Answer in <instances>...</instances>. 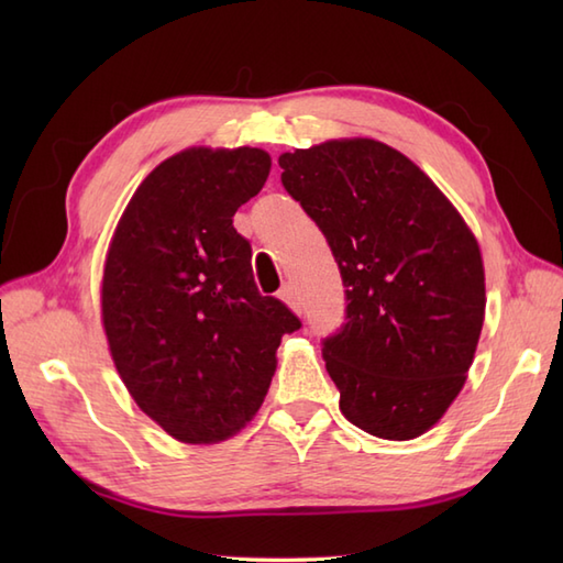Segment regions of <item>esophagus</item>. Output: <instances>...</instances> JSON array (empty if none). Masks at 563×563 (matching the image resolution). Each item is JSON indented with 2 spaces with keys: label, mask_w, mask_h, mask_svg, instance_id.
Listing matches in <instances>:
<instances>
[{
  "label": "esophagus",
  "mask_w": 563,
  "mask_h": 563,
  "mask_svg": "<svg viewBox=\"0 0 563 563\" xmlns=\"http://www.w3.org/2000/svg\"><path fill=\"white\" fill-rule=\"evenodd\" d=\"M280 300L285 302V305H288L290 309H292V312H297V314H300L302 312V300H300V295H297V290H295V285H285V288L280 290Z\"/></svg>",
  "instance_id": "obj_1"
}]
</instances>
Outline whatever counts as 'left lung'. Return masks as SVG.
Here are the masks:
<instances>
[{"mask_svg": "<svg viewBox=\"0 0 563 563\" xmlns=\"http://www.w3.org/2000/svg\"><path fill=\"white\" fill-rule=\"evenodd\" d=\"M278 164L343 278L345 324L321 349L343 416L385 440L423 435L464 387L479 343V244L442 190L385 142L329 140Z\"/></svg>", "mask_w": 563, "mask_h": 563, "instance_id": "1", "label": "left lung"}]
</instances>
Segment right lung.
I'll return each mask as SVG.
<instances>
[{
  "instance_id": "right-lung-1",
  "label": "right lung",
  "mask_w": 563,
  "mask_h": 563,
  "mask_svg": "<svg viewBox=\"0 0 563 563\" xmlns=\"http://www.w3.org/2000/svg\"><path fill=\"white\" fill-rule=\"evenodd\" d=\"M271 172L256 147H190L130 198L111 239L101 317L130 397L172 438L210 445L261 409L288 307L263 297L234 212Z\"/></svg>"
}]
</instances>
